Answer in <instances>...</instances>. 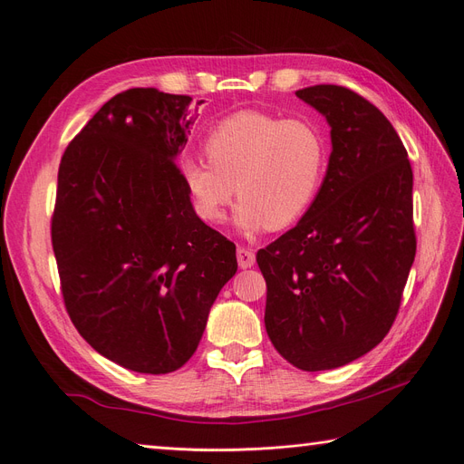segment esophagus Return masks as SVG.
<instances>
[{
    "mask_svg": "<svg viewBox=\"0 0 464 464\" xmlns=\"http://www.w3.org/2000/svg\"><path fill=\"white\" fill-rule=\"evenodd\" d=\"M236 257H237V265H240L242 269H249V266H254L256 263V254L247 247H237Z\"/></svg>",
    "mask_w": 464,
    "mask_h": 464,
    "instance_id": "34e87169",
    "label": "esophagus"
}]
</instances>
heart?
I'll use <instances>...</instances> for the list:
<instances>
[{"label":"heart","mask_w":464,"mask_h":464,"mask_svg":"<svg viewBox=\"0 0 464 464\" xmlns=\"http://www.w3.org/2000/svg\"><path fill=\"white\" fill-rule=\"evenodd\" d=\"M205 154L207 160L179 164L195 213L208 224L222 222L236 191L242 201L237 227L257 232L265 227L283 230L312 207L327 172L329 149L310 120L244 110L207 135Z\"/></svg>","instance_id":"b5f03b06"}]
</instances>
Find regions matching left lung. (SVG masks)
Listing matches in <instances>:
<instances>
[{"label":"left lung","instance_id":"obj_1","mask_svg":"<svg viewBox=\"0 0 464 464\" xmlns=\"http://www.w3.org/2000/svg\"><path fill=\"white\" fill-rule=\"evenodd\" d=\"M331 125L325 179L302 220L257 251L265 329L304 372L344 366L383 341L416 256L412 168L391 121L339 85L296 91Z\"/></svg>","mask_w":464,"mask_h":464}]
</instances>
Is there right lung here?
Wrapping results in <instances>:
<instances>
[{
  "instance_id": "add662e5",
  "label": "right lung",
  "mask_w": 464,
  "mask_h": 464,
  "mask_svg": "<svg viewBox=\"0 0 464 464\" xmlns=\"http://www.w3.org/2000/svg\"><path fill=\"white\" fill-rule=\"evenodd\" d=\"M189 104L186 94L123 91L60 162L52 247L65 310L98 354L139 373L184 366L237 269L236 246L195 215L174 162Z\"/></svg>"
}]
</instances>
